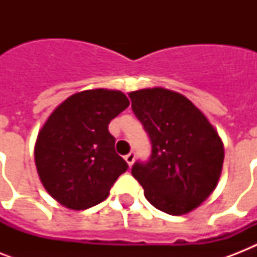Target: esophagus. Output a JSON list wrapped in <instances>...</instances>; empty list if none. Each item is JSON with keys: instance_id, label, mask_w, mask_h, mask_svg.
I'll return each instance as SVG.
<instances>
[{"instance_id": "34e87169", "label": "esophagus", "mask_w": 257, "mask_h": 257, "mask_svg": "<svg viewBox=\"0 0 257 257\" xmlns=\"http://www.w3.org/2000/svg\"><path fill=\"white\" fill-rule=\"evenodd\" d=\"M135 157H136V155H135V152H129L126 156H125V161L128 163L129 167H132L133 163H135Z\"/></svg>"}]
</instances>
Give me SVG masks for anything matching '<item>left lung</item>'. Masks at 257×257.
Masks as SVG:
<instances>
[{"mask_svg":"<svg viewBox=\"0 0 257 257\" xmlns=\"http://www.w3.org/2000/svg\"><path fill=\"white\" fill-rule=\"evenodd\" d=\"M129 97L152 145L149 161L133 164V177L157 209L175 216L193 211L209 197L221 175L224 145L219 133L180 93L149 88Z\"/></svg>","mask_w":257,"mask_h":257,"instance_id":"1","label":"left lung"}]
</instances>
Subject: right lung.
Here are the masks:
<instances>
[{
    "instance_id": "add662e5",
    "label": "right lung",
    "mask_w": 257,
    "mask_h": 257,
    "mask_svg": "<svg viewBox=\"0 0 257 257\" xmlns=\"http://www.w3.org/2000/svg\"><path fill=\"white\" fill-rule=\"evenodd\" d=\"M128 106L120 90L78 92L58 105L38 132L34 147L38 176L64 207L81 211L104 201L128 169L108 131L109 122Z\"/></svg>"
}]
</instances>
